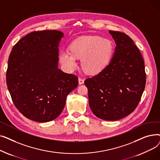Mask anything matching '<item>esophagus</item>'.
Segmentation results:
<instances>
[{"label":"esophagus","mask_w":160,"mask_h":160,"mask_svg":"<svg viewBox=\"0 0 160 160\" xmlns=\"http://www.w3.org/2000/svg\"><path fill=\"white\" fill-rule=\"evenodd\" d=\"M78 82H79V84H82V83H84V80H83V78H78Z\"/></svg>","instance_id":"34e87169"}]
</instances>
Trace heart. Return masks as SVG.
Here are the masks:
<instances>
[{"instance_id":"b5f03b06","label":"heart","mask_w":160,"mask_h":160,"mask_svg":"<svg viewBox=\"0 0 160 160\" xmlns=\"http://www.w3.org/2000/svg\"><path fill=\"white\" fill-rule=\"evenodd\" d=\"M70 50H63L59 60L65 68L72 71L81 59L82 69L89 74L102 71L110 61L113 45L111 40L98 36H85L74 39L69 46Z\"/></svg>"}]
</instances>
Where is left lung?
<instances>
[{
    "instance_id": "1",
    "label": "left lung",
    "mask_w": 160,
    "mask_h": 160,
    "mask_svg": "<svg viewBox=\"0 0 160 160\" xmlns=\"http://www.w3.org/2000/svg\"><path fill=\"white\" fill-rule=\"evenodd\" d=\"M117 45L109 65L84 83L89 104L95 116L117 121L132 113L138 106L146 83L143 58L126 33L109 31Z\"/></svg>"
}]
</instances>
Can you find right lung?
Segmentation results:
<instances>
[{
    "mask_svg": "<svg viewBox=\"0 0 160 160\" xmlns=\"http://www.w3.org/2000/svg\"><path fill=\"white\" fill-rule=\"evenodd\" d=\"M58 30L30 32L13 47L6 83L17 109L27 118L45 122L62 113L67 95L78 85V77L58 68Z\"/></svg>",
    "mask_w": 160,
    "mask_h": 160,
    "instance_id": "right-lung-1",
    "label": "right lung"
}]
</instances>
